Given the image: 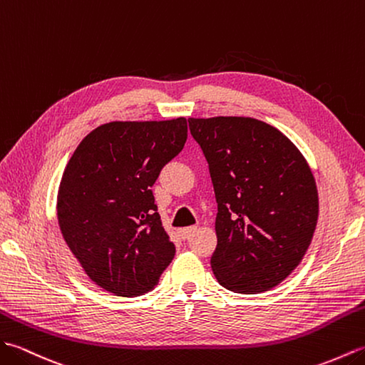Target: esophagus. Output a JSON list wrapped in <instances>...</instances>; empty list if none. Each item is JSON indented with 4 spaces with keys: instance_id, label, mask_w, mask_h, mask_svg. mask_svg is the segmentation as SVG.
I'll return each mask as SVG.
<instances>
[{
    "instance_id": "obj_1",
    "label": "esophagus",
    "mask_w": 365,
    "mask_h": 365,
    "mask_svg": "<svg viewBox=\"0 0 365 365\" xmlns=\"http://www.w3.org/2000/svg\"><path fill=\"white\" fill-rule=\"evenodd\" d=\"M197 231V226H189V228H182V230H180V234H181V237L182 239H189L193 232Z\"/></svg>"
}]
</instances>
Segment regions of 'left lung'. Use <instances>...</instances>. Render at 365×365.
<instances>
[{
	"label": "left lung",
	"instance_id": "obj_1",
	"mask_svg": "<svg viewBox=\"0 0 365 365\" xmlns=\"http://www.w3.org/2000/svg\"><path fill=\"white\" fill-rule=\"evenodd\" d=\"M217 200L210 265L223 287L256 294L302 262L319 218L311 167L279 129L251 117L189 118Z\"/></svg>",
	"mask_w": 365,
	"mask_h": 365
}]
</instances>
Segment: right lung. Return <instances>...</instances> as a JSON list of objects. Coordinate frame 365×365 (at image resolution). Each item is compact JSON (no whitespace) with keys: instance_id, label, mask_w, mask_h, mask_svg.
Segmentation results:
<instances>
[{"instance_id":"add662e5","label":"right lung","mask_w":365,"mask_h":365,"mask_svg":"<svg viewBox=\"0 0 365 365\" xmlns=\"http://www.w3.org/2000/svg\"><path fill=\"white\" fill-rule=\"evenodd\" d=\"M187 120L109 121L88 133L63 170L58 222L96 286L118 297L155 289L175 245L151 187L184 148Z\"/></svg>"}]
</instances>
